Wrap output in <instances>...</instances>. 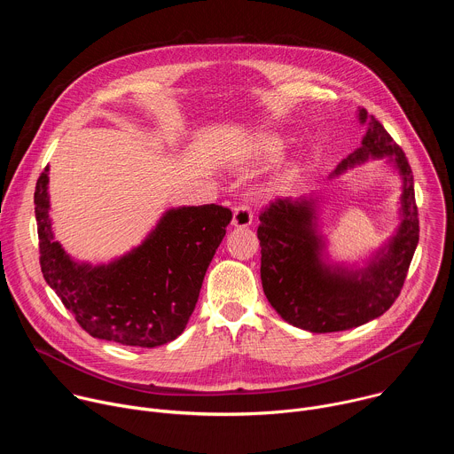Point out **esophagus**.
Returning <instances> with one entry per match:
<instances>
[{"label":"esophagus","mask_w":454,"mask_h":454,"mask_svg":"<svg viewBox=\"0 0 454 454\" xmlns=\"http://www.w3.org/2000/svg\"><path fill=\"white\" fill-rule=\"evenodd\" d=\"M253 223V212L247 205H237L233 208V219L231 224L235 228H247Z\"/></svg>","instance_id":"34e87169"}]
</instances>
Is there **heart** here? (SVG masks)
I'll return each mask as SVG.
<instances>
[{
    "instance_id": "heart-1",
    "label": "heart",
    "mask_w": 454,
    "mask_h": 454,
    "mask_svg": "<svg viewBox=\"0 0 454 454\" xmlns=\"http://www.w3.org/2000/svg\"><path fill=\"white\" fill-rule=\"evenodd\" d=\"M282 149H284V145L278 138L264 135L254 142L251 158L254 161H275L282 154Z\"/></svg>"
}]
</instances>
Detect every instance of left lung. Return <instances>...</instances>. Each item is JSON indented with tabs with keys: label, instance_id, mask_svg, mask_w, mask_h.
<instances>
[{
	"label": "left lung",
	"instance_id": "obj_1",
	"mask_svg": "<svg viewBox=\"0 0 454 454\" xmlns=\"http://www.w3.org/2000/svg\"><path fill=\"white\" fill-rule=\"evenodd\" d=\"M361 147L331 174L368 160H386L403 179L401 224L364 266L334 262L319 231V198H277L258 215L261 278L273 309L291 325L309 333H340L363 325L392 307L399 296L419 244V212L411 167L403 149L366 109Z\"/></svg>",
	"mask_w": 454,
	"mask_h": 454
}]
</instances>
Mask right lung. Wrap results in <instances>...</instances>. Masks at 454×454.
<instances>
[{
	"instance_id": "right-lung-1",
	"label": "right lung",
	"mask_w": 454,
	"mask_h": 454,
	"mask_svg": "<svg viewBox=\"0 0 454 454\" xmlns=\"http://www.w3.org/2000/svg\"><path fill=\"white\" fill-rule=\"evenodd\" d=\"M48 170L34 193L46 284L93 338L142 348L176 340L196 309L231 212L219 205L168 208L131 251L107 264L77 262L53 239Z\"/></svg>"
}]
</instances>
